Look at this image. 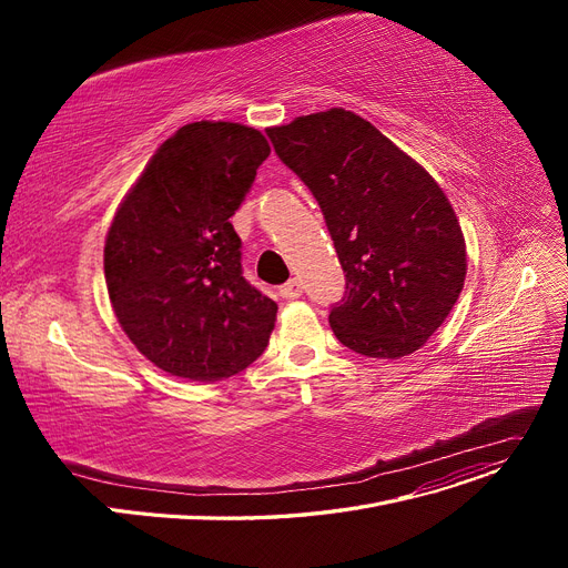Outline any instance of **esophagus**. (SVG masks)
<instances>
[{"label": "esophagus", "mask_w": 568, "mask_h": 568, "mask_svg": "<svg viewBox=\"0 0 568 568\" xmlns=\"http://www.w3.org/2000/svg\"><path fill=\"white\" fill-rule=\"evenodd\" d=\"M278 294L283 296V300H300V296L304 294V285H302V281L292 278V281H287L285 285H281Z\"/></svg>", "instance_id": "esophagus-1"}]
</instances>
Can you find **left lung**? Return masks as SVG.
I'll return each mask as SVG.
<instances>
[{
    "mask_svg": "<svg viewBox=\"0 0 568 568\" xmlns=\"http://www.w3.org/2000/svg\"><path fill=\"white\" fill-rule=\"evenodd\" d=\"M278 159L317 200L345 274L336 338L373 359L419 349L460 296L467 260L435 179L343 108L266 131Z\"/></svg>",
    "mask_w": 568,
    "mask_h": 568,
    "instance_id": "1",
    "label": "left lung"
}]
</instances>
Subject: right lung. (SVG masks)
<instances>
[{"label": "right lung", "instance_id": "add662e5", "mask_svg": "<svg viewBox=\"0 0 568 568\" xmlns=\"http://www.w3.org/2000/svg\"><path fill=\"white\" fill-rule=\"evenodd\" d=\"M268 152L255 129L186 124L161 144L110 225L103 264L114 315L170 375L232 377L268 343L278 306L246 281L230 223Z\"/></svg>", "mask_w": 568, "mask_h": 568}]
</instances>
